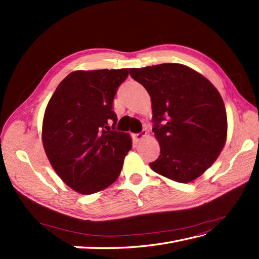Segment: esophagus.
I'll return each instance as SVG.
<instances>
[{"instance_id":"esophagus-1","label":"esophagus","mask_w":259,"mask_h":259,"mask_svg":"<svg viewBox=\"0 0 259 259\" xmlns=\"http://www.w3.org/2000/svg\"><path fill=\"white\" fill-rule=\"evenodd\" d=\"M146 135H147V131H146V130H142L140 134L134 135V138H135L137 141H139V140H141V139H144L145 137H146Z\"/></svg>"}]
</instances>
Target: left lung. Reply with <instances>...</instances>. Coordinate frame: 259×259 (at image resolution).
<instances>
[{
  "mask_svg": "<svg viewBox=\"0 0 259 259\" xmlns=\"http://www.w3.org/2000/svg\"><path fill=\"white\" fill-rule=\"evenodd\" d=\"M130 75L151 98L152 130L160 156L150 168L177 183L200 177L227 140V113L221 93L202 74L180 63L130 69Z\"/></svg>",
  "mask_w": 259,
  "mask_h": 259,
  "instance_id": "8db88e82",
  "label": "left lung"
}]
</instances>
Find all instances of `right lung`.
I'll list each match as a JSON object with an SVG mask.
<instances>
[{"label":"right lung","mask_w":259,"mask_h":259,"mask_svg":"<svg viewBox=\"0 0 259 259\" xmlns=\"http://www.w3.org/2000/svg\"><path fill=\"white\" fill-rule=\"evenodd\" d=\"M128 73V69L73 71L46 108L42 144L47 157L63 183L81 195L112 185L133 147L129 134L114 130L118 119L112 110Z\"/></svg>","instance_id":"add662e5"}]
</instances>
